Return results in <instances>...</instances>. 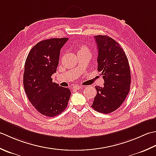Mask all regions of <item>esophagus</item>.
Here are the masks:
<instances>
[{
	"mask_svg": "<svg viewBox=\"0 0 156 156\" xmlns=\"http://www.w3.org/2000/svg\"><path fill=\"white\" fill-rule=\"evenodd\" d=\"M81 87H82L81 85H75V86L73 87V90H79V89L81 88Z\"/></svg>",
	"mask_w": 156,
	"mask_h": 156,
	"instance_id": "esophagus-1",
	"label": "esophagus"
}]
</instances>
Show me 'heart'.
I'll use <instances>...</instances> for the list:
<instances>
[{"instance_id": "heart-1", "label": "heart", "mask_w": 156, "mask_h": 156, "mask_svg": "<svg viewBox=\"0 0 156 156\" xmlns=\"http://www.w3.org/2000/svg\"><path fill=\"white\" fill-rule=\"evenodd\" d=\"M77 52H78V55H83V54H89V55H91V51L90 48H89L87 46H86L85 44H79L78 46Z\"/></svg>"}]
</instances>
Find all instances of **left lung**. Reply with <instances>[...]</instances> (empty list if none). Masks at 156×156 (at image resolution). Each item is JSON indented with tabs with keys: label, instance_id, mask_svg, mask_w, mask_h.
<instances>
[{
	"label": "left lung",
	"instance_id": "obj_1",
	"mask_svg": "<svg viewBox=\"0 0 156 156\" xmlns=\"http://www.w3.org/2000/svg\"><path fill=\"white\" fill-rule=\"evenodd\" d=\"M98 48V71L104 80V86H96L97 95L91 107L98 112L109 114L117 110L129 94L131 70L125 52L112 38L94 37Z\"/></svg>",
	"mask_w": 156,
	"mask_h": 156
}]
</instances>
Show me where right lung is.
I'll return each mask as SVG.
<instances>
[{
    "instance_id": "obj_1",
    "label": "right lung",
    "mask_w": 156,
    "mask_h": 156,
    "mask_svg": "<svg viewBox=\"0 0 156 156\" xmlns=\"http://www.w3.org/2000/svg\"><path fill=\"white\" fill-rule=\"evenodd\" d=\"M67 40L62 37L41 41L31 49L25 60V94L35 108L48 117L62 113L71 96L69 88L59 86L51 78L58 67L60 49Z\"/></svg>"
}]
</instances>
